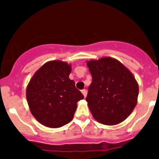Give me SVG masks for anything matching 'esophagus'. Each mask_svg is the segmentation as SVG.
<instances>
[{"instance_id":"1","label":"esophagus","mask_w":159,"mask_h":159,"mask_svg":"<svg viewBox=\"0 0 159 159\" xmlns=\"http://www.w3.org/2000/svg\"><path fill=\"white\" fill-rule=\"evenodd\" d=\"M81 93H82V94L84 95V98H85L86 96H87V90H81Z\"/></svg>"}]
</instances>
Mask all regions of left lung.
Segmentation results:
<instances>
[{"label":"left lung","mask_w":159,"mask_h":159,"mask_svg":"<svg viewBox=\"0 0 159 159\" xmlns=\"http://www.w3.org/2000/svg\"><path fill=\"white\" fill-rule=\"evenodd\" d=\"M87 65L93 80L86 101L94 119L108 125L124 121L135 107L139 93L132 72L112 57L92 60Z\"/></svg>","instance_id":"obj_1"}]
</instances>
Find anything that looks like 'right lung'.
Wrapping results in <instances>:
<instances>
[{"label": "right lung", "instance_id": "add662e5", "mask_svg": "<svg viewBox=\"0 0 159 159\" xmlns=\"http://www.w3.org/2000/svg\"><path fill=\"white\" fill-rule=\"evenodd\" d=\"M71 65L52 61L42 66L27 87L26 97L33 116L49 128H59L72 120L83 94L69 78Z\"/></svg>", "mask_w": 159, "mask_h": 159}]
</instances>
